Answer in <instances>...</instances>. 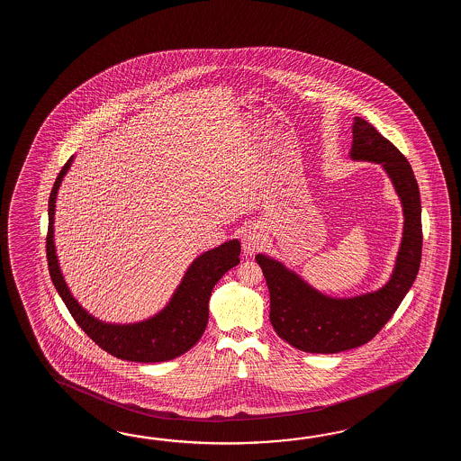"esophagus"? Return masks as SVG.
I'll list each match as a JSON object with an SVG mask.
<instances>
[{
	"label": "esophagus",
	"mask_w": 461,
	"mask_h": 461,
	"mask_svg": "<svg viewBox=\"0 0 461 461\" xmlns=\"http://www.w3.org/2000/svg\"><path fill=\"white\" fill-rule=\"evenodd\" d=\"M265 244V235L262 229L257 226H250L245 229L244 237H242V250L245 255H254L257 250H260Z\"/></svg>",
	"instance_id": "obj_1"
}]
</instances>
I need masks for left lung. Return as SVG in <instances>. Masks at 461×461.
Returning a JSON list of instances; mask_svg holds the SVG:
<instances>
[{
  "instance_id": "obj_1",
  "label": "left lung",
  "mask_w": 461,
  "mask_h": 461,
  "mask_svg": "<svg viewBox=\"0 0 461 461\" xmlns=\"http://www.w3.org/2000/svg\"><path fill=\"white\" fill-rule=\"evenodd\" d=\"M353 159L381 163L403 207V237L391 282L379 292L348 300L318 294L284 265L257 255L270 294V323L284 341L304 353L334 354L371 341L399 308L419 274L421 204L411 163L364 118H354Z\"/></svg>"
}]
</instances>
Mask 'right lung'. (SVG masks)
Instances as JSON below:
<instances>
[{"instance_id":"obj_1","label":"right lung","mask_w":461,"mask_h":461,"mask_svg":"<svg viewBox=\"0 0 461 461\" xmlns=\"http://www.w3.org/2000/svg\"><path fill=\"white\" fill-rule=\"evenodd\" d=\"M72 158L62 167L50 196V226L46 235V252L50 278L68 306L76 323L104 351L118 359L133 363H161L189 351L201 339L209 320V296L221 276L240 262V242L230 240L197 257L189 267L176 294L167 308L143 323L117 326L100 323L84 312L72 298L60 275L54 247V207L60 181L68 173Z\"/></svg>"}]
</instances>
